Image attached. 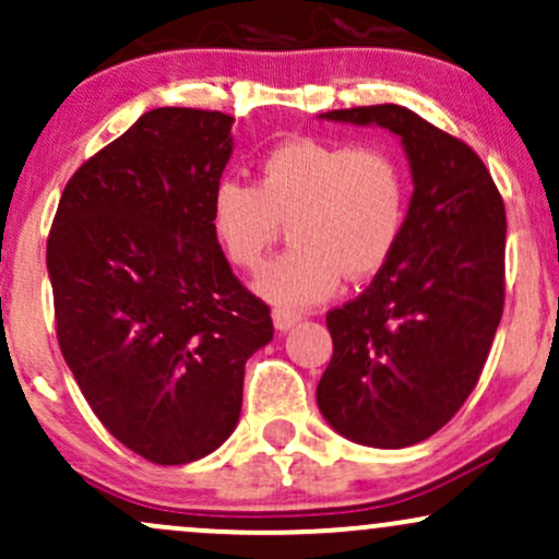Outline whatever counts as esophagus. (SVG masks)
<instances>
[{"label":"esophagus","mask_w":559,"mask_h":559,"mask_svg":"<svg viewBox=\"0 0 559 559\" xmlns=\"http://www.w3.org/2000/svg\"><path fill=\"white\" fill-rule=\"evenodd\" d=\"M299 320H301L299 310H288V307H275V310H273V323H275V329H278V331L294 329Z\"/></svg>","instance_id":"1"}]
</instances>
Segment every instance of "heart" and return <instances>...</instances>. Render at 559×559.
Segmentation results:
<instances>
[{
  "mask_svg": "<svg viewBox=\"0 0 559 559\" xmlns=\"http://www.w3.org/2000/svg\"><path fill=\"white\" fill-rule=\"evenodd\" d=\"M407 170L381 144L288 139L260 159L258 183L223 176L210 194V228L234 265L254 271L288 221L294 243L258 288L281 307L325 299L346 278L376 273L407 221Z\"/></svg>",
  "mask_w": 559,
  "mask_h": 559,
  "instance_id": "1",
  "label": "heart"
}]
</instances>
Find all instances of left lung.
<instances>
[{"label":"left lung","mask_w":559,"mask_h":559,"mask_svg":"<svg viewBox=\"0 0 559 559\" xmlns=\"http://www.w3.org/2000/svg\"><path fill=\"white\" fill-rule=\"evenodd\" d=\"M402 139L413 199L400 243L360 297L325 316L323 418L365 447L402 449L457 415L504 310V202L463 139L400 105L323 112Z\"/></svg>","instance_id":"8db88e82"}]
</instances>
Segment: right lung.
Segmentation results:
<instances>
[{"label": "right lung", "mask_w": 559, "mask_h": 559, "mask_svg": "<svg viewBox=\"0 0 559 559\" xmlns=\"http://www.w3.org/2000/svg\"><path fill=\"white\" fill-rule=\"evenodd\" d=\"M230 126L217 110L144 112L73 173L49 230L62 357L102 426L157 465L234 433L243 365L273 338L271 307L210 228Z\"/></svg>", "instance_id": "obj_1"}]
</instances>
